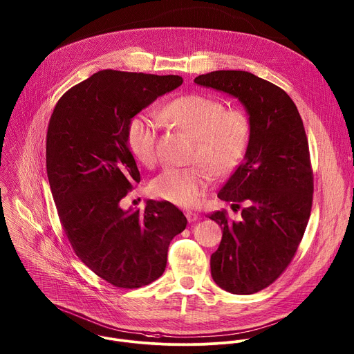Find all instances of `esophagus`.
<instances>
[{
    "label": "esophagus",
    "mask_w": 354,
    "mask_h": 354,
    "mask_svg": "<svg viewBox=\"0 0 354 354\" xmlns=\"http://www.w3.org/2000/svg\"><path fill=\"white\" fill-rule=\"evenodd\" d=\"M185 215H186V218H187L189 222H196V221L198 219V214H196V212H193V211H186Z\"/></svg>",
    "instance_id": "esophagus-1"
}]
</instances>
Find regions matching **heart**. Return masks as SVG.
Returning a JSON list of instances; mask_svg holds the SVG:
<instances>
[{"label":"heart","instance_id":"heart-1","mask_svg":"<svg viewBox=\"0 0 354 354\" xmlns=\"http://www.w3.org/2000/svg\"><path fill=\"white\" fill-rule=\"evenodd\" d=\"M161 117L193 138L190 160L198 164L164 169L153 180L151 189L164 200L190 205L207 190L209 172L225 176L241 162L250 140V120L243 110L223 109L219 100L200 93L183 95L168 102L161 109ZM127 140L140 164H156L157 125L150 117L135 115L128 124Z\"/></svg>","mask_w":354,"mask_h":354}]
</instances>
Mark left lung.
I'll return each mask as SVG.
<instances>
[{
	"instance_id": "left-lung-1",
	"label": "left lung",
	"mask_w": 354,
	"mask_h": 354,
	"mask_svg": "<svg viewBox=\"0 0 354 354\" xmlns=\"http://www.w3.org/2000/svg\"><path fill=\"white\" fill-rule=\"evenodd\" d=\"M194 82L239 99L248 114L244 161L218 193L233 209L243 205L241 221L209 215L223 232L211 274L227 292L255 294L287 269L309 222L313 172L304 122L287 92L252 73L218 70Z\"/></svg>"
}]
</instances>
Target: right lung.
<instances>
[{
  "label": "right lung",
  "mask_w": 354,
  "mask_h": 354,
  "mask_svg": "<svg viewBox=\"0 0 354 354\" xmlns=\"http://www.w3.org/2000/svg\"><path fill=\"white\" fill-rule=\"evenodd\" d=\"M179 75L100 70L56 103L46 133V174L64 233L96 276L139 288L165 270L168 247L187 225L169 201L143 211L120 201L140 182L127 140L129 121L178 86Z\"/></svg>",
  "instance_id": "right-lung-1"
}]
</instances>
